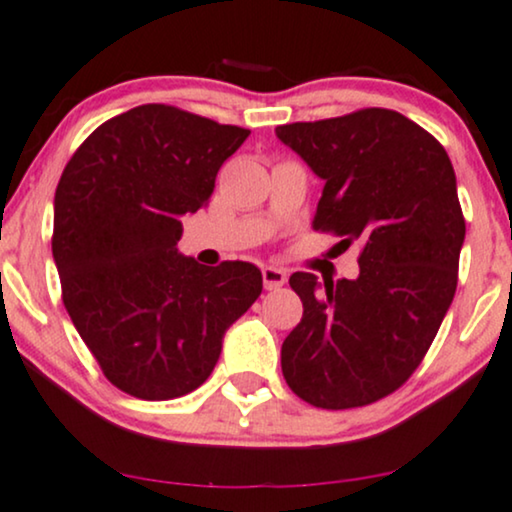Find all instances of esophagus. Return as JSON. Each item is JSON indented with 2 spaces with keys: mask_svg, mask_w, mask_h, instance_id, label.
I'll list each match as a JSON object with an SVG mask.
<instances>
[{
  "mask_svg": "<svg viewBox=\"0 0 512 512\" xmlns=\"http://www.w3.org/2000/svg\"><path fill=\"white\" fill-rule=\"evenodd\" d=\"M262 281H264V288H267V290H278V288L286 286L288 276H286V271L278 269V267H264L262 269Z\"/></svg>",
  "mask_w": 512,
  "mask_h": 512,
  "instance_id": "obj_1",
  "label": "esophagus"
}]
</instances>
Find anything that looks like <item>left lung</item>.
Instances as JSON below:
<instances>
[{"instance_id":"left-lung-1","label":"left lung","mask_w":512,"mask_h":512,"mask_svg":"<svg viewBox=\"0 0 512 512\" xmlns=\"http://www.w3.org/2000/svg\"><path fill=\"white\" fill-rule=\"evenodd\" d=\"M326 181L314 229L361 241L357 281L295 271L302 321L283 378L316 409L368 406L399 390L442 326L458 283L465 219L444 146L390 108L276 127Z\"/></svg>"}]
</instances>
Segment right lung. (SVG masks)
<instances>
[{
	"label": "right lung",
	"instance_id": "obj_1",
	"mask_svg": "<svg viewBox=\"0 0 512 512\" xmlns=\"http://www.w3.org/2000/svg\"><path fill=\"white\" fill-rule=\"evenodd\" d=\"M250 129L165 103L106 120L68 160L51 252L77 333L118 390L184 397L208 380L226 328L262 293L255 264L181 257V217L208 205Z\"/></svg>",
	"mask_w": 512,
	"mask_h": 512
}]
</instances>
